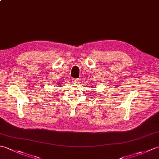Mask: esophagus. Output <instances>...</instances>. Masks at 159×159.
Here are the masks:
<instances>
[{
	"label": "esophagus",
	"mask_w": 159,
	"mask_h": 159,
	"mask_svg": "<svg viewBox=\"0 0 159 159\" xmlns=\"http://www.w3.org/2000/svg\"><path fill=\"white\" fill-rule=\"evenodd\" d=\"M79 80H80V79H73L72 82L75 84H79L80 83Z\"/></svg>",
	"instance_id": "34e87169"
}]
</instances>
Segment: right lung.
<instances>
[{
    "instance_id": "add662e5",
    "label": "right lung",
    "mask_w": 159,
    "mask_h": 159,
    "mask_svg": "<svg viewBox=\"0 0 159 159\" xmlns=\"http://www.w3.org/2000/svg\"><path fill=\"white\" fill-rule=\"evenodd\" d=\"M61 83H59V84H61Z\"/></svg>"
}]
</instances>
